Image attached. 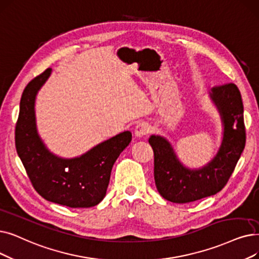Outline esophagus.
I'll list each match as a JSON object with an SVG mask.
<instances>
[{
	"instance_id": "34e87169",
	"label": "esophagus",
	"mask_w": 259,
	"mask_h": 259,
	"mask_svg": "<svg viewBox=\"0 0 259 259\" xmlns=\"http://www.w3.org/2000/svg\"><path fill=\"white\" fill-rule=\"evenodd\" d=\"M151 127L148 122H140L139 125L136 127V131H134V134L138 138H144L147 136L148 133H150Z\"/></svg>"
}]
</instances>
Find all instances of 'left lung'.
<instances>
[{"instance_id": "1", "label": "left lung", "mask_w": 259, "mask_h": 259, "mask_svg": "<svg viewBox=\"0 0 259 259\" xmlns=\"http://www.w3.org/2000/svg\"><path fill=\"white\" fill-rule=\"evenodd\" d=\"M209 96L221 116L223 138L217 154L206 165L189 169L179 161L166 139L160 136L149 138L154 153L156 189L174 203H188L220 192L244 149L245 127L239 89L234 83H224L211 88Z\"/></svg>"}]
</instances>
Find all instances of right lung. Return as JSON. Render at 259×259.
Returning <instances> with one entry per match:
<instances>
[{"label": "right lung", "mask_w": 259, "mask_h": 259, "mask_svg": "<svg viewBox=\"0 0 259 259\" xmlns=\"http://www.w3.org/2000/svg\"><path fill=\"white\" fill-rule=\"evenodd\" d=\"M52 73L48 69L26 85L16 125V148L30 182L46 200L72 208L97 205L107 193L112 167L131 142L130 131L121 132L73 159L53 154L40 139L35 100Z\"/></svg>", "instance_id": "add662e5"}]
</instances>
